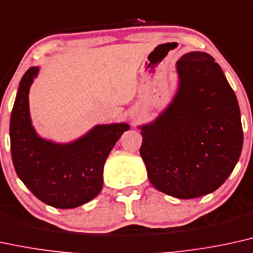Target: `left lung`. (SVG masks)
Returning <instances> with one entry per match:
<instances>
[{
  "mask_svg": "<svg viewBox=\"0 0 253 253\" xmlns=\"http://www.w3.org/2000/svg\"><path fill=\"white\" fill-rule=\"evenodd\" d=\"M179 86L156 120L140 126V156L157 190L192 199L224 184L238 163L243 127L236 94L213 57L184 54Z\"/></svg>",
  "mask_w": 253,
  "mask_h": 253,
  "instance_id": "1",
  "label": "left lung"
}]
</instances>
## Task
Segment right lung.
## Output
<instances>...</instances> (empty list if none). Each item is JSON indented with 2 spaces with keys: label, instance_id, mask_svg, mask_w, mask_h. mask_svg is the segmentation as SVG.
Returning <instances> with one entry per match:
<instances>
[{
  "label": "right lung",
  "instance_id": "1",
  "mask_svg": "<svg viewBox=\"0 0 253 253\" xmlns=\"http://www.w3.org/2000/svg\"><path fill=\"white\" fill-rule=\"evenodd\" d=\"M40 68L21 79L10 117V150L17 175L41 202L56 209H74L94 199L103 184V165L126 123L96 125L67 144L41 138L32 125L29 89Z\"/></svg>",
  "mask_w": 253,
  "mask_h": 253
}]
</instances>
